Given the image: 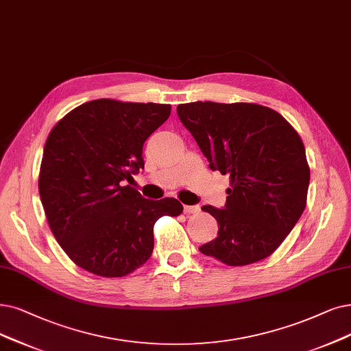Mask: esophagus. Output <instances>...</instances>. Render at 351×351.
Here are the masks:
<instances>
[{
  "instance_id": "1",
  "label": "esophagus",
  "mask_w": 351,
  "mask_h": 351,
  "mask_svg": "<svg viewBox=\"0 0 351 351\" xmlns=\"http://www.w3.org/2000/svg\"><path fill=\"white\" fill-rule=\"evenodd\" d=\"M200 212V206L195 204V206H184V213L187 215H193V213H199Z\"/></svg>"
}]
</instances>
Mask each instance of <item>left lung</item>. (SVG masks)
I'll use <instances>...</instances> for the list:
<instances>
[{
	"label": "left lung",
	"instance_id": "8db88e82",
	"mask_svg": "<svg viewBox=\"0 0 351 351\" xmlns=\"http://www.w3.org/2000/svg\"><path fill=\"white\" fill-rule=\"evenodd\" d=\"M177 114L208 161L230 176L223 208L203 206L217 237L199 247L229 266L274 254L301 217L310 167L298 132L276 110L256 104L191 102Z\"/></svg>",
	"mask_w": 351,
	"mask_h": 351
}]
</instances>
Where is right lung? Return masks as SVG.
Here are the masks:
<instances>
[{
    "instance_id": "1",
    "label": "right lung",
    "mask_w": 351,
    "mask_h": 351,
    "mask_svg": "<svg viewBox=\"0 0 351 351\" xmlns=\"http://www.w3.org/2000/svg\"><path fill=\"white\" fill-rule=\"evenodd\" d=\"M170 114V105L96 99L49 134L40 199L56 241L82 269L105 278L134 272L152 254L156 221L183 212L176 199L148 200L125 186L144 170V143Z\"/></svg>"
}]
</instances>
